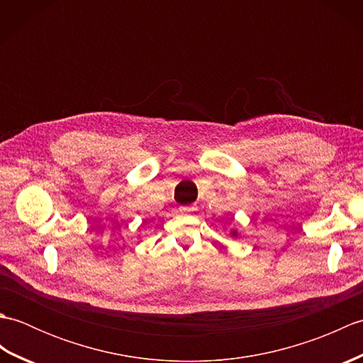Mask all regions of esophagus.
<instances>
[{
  "mask_svg": "<svg viewBox=\"0 0 363 363\" xmlns=\"http://www.w3.org/2000/svg\"><path fill=\"white\" fill-rule=\"evenodd\" d=\"M184 211H186V212H191V211H194V207H186V209H184Z\"/></svg>",
  "mask_w": 363,
  "mask_h": 363,
  "instance_id": "1",
  "label": "esophagus"
}]
</instances>
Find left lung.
<instances>
[{
	"label": "left lung",
	"instance_id": "8db88e82",
	"mask_svg": "<svg viewBox=\"0 0 363 363\" xmlns=\"http://www.w3.org/2000/svg\"><path fill=\"white\" fill-rule=\"evenodd\" d=\"M230 235H233V237H237V235H238V230L233 228V229H230Z\"/></svg>",
	"mask_w": 363,
	"mask_h": 363
}]
</instances>
